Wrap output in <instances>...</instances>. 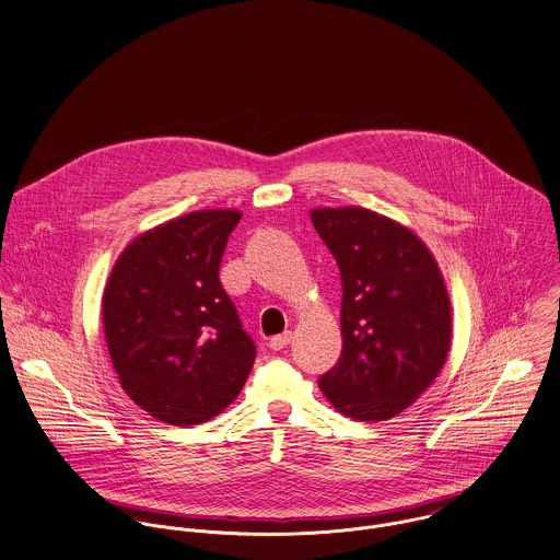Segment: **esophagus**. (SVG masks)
I'll use <instances>...</instances> for the list:
<instances>
[{
	"label": "esophagus",
	"mask_w": 560,
	"mask_h": 560,
	"mask_svg": "<svg viewBox=\"0 0 560 560\" xmlns=\"http://www.w3.org/2000/svg\"><path fill=\"white\" fill-rule=\"evenodd\" d=\"M291 338H293V334L291 331H284V334H278V336H273V338H269V347L273 349V351H280V349H284L289 342H291Z\"/></svg>",
	"instance_id": "obj_1"
}]
</instances>
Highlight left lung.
Masks as SVG:
<instances>
[{
  "instance_id": "obj_1",
  "label": "left lung",
  "mask_w": 560,
  "mask_h": 560,
  "mask_svg": "<svg viewBox=\"0 0 560 560\" xmlns=\"http://www.w3.org/2000/svg\"><path fill=\"white\" fill-rule=\"evenodd\" d=\"M311 220L342 282V353L320 390L349 418L388 420L433 384L451 351L442 271L409 229L375 211L325 207Z\"/></svg>"
}]
</instances>
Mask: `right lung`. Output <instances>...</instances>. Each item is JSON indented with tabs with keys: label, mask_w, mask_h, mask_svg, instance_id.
Returning <instances> with one entry per match:
<instances>
[{
	"label": "right lung",
	"mask_w": 560,
	"mask_h": 560,
	"mask_svg": "<svg viewBox=\"0 0 560 560\" xmlns=\"http://www.w3.org/2000/svg\"><path fill=\"white\" fill-rule=\"evenodd\" d=\"M241 211H194L131 241L103 293V327L125 393L170 424L229 407L256 345L220 282Z\"/></svg>",
	"instance_id": "obj_1"
}]
</instances>
